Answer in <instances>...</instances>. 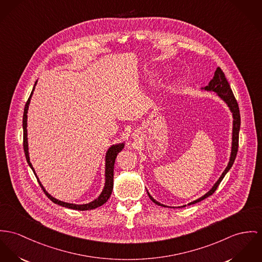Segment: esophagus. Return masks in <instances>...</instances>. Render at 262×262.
<instances>
[{"label":"esophagus","mask_w":262,"mask_h":262,"mask_svg":"<svg viewBox=\"0 0 262 262\" xmlns=\"http://www.w3.org/2000/svg\"><path fill=\"white\" fill-rule=\"evenodd\" d=\"M133 137L136 139V138L138 137V133H134V134H133Z\"/></svg>","instance_id":"1"}]
</instances>
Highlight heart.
<instances>
[{
	"label": "heart",
	"instance_id": "b5f03b06",
	"mask_svg": "<svg viewBox=\"0 0 262 262\" xmlns=\"http://www.w3.org/2000/svg\"><path fill=\"white\" fill-rule=\"evenodd\" d=\"M159 75H160V72L158 70H154V71L150 72V76L151 77H158Z\"/></svg>",
	"mask_w": 262,
	"mask_h": 262
}]
</instances>
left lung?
<instances>
[{
  "label": "left lung",
  "instance_id": "left-lung-1",
  "mask_svg": "<svg viewBox=\"0 0 262 262\" xmlns=\"http://www.w3.org/2000/svg\"><path fill=\"white\" fill-rule=\"evenodd\" d=\"M202 91H205V92H214L219 98H221L222 101H224L226 103V105L228 106L231 115H232V138H231V151H230V157H229V161L227 163V166L225 167V169L223 170V172L221 176V178L217 180V181L213 184V186L205 193L203 194L202 198L193 201V202H189L187 203V205H190V204H194L196 202H202L204 199L208 198L209 195H211L217 188V186L220 185V183L222 182L223 178L225 177V174L228 172V170L231 168L233 162L235 161V158H236V155H237V149H238V136H239V129H241V114H239V107H238V104H237V101L235 100L234 96H233V93L231 91V88L228 83V81L226 80L223 72L222 71L221 68H217L216 71L214 72V76L212 78V80L208 82V84L204 88L201 89ZM147 191V189H146ZM147 194L149 196V199L152 201V202H155L156 204L158 205H161L163 207H169L167 205H164L161 202H157L150 194L149 192L147 191ZM186 205H182V206H179V207H184Z\"/></svg>",
  "mask_w": 262,
  "mask_h": 262
}]
</instances>
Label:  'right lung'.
I'll return each mask as SVG.
<instances>
[{
    "label": "right lung",
    "mask_w": 262,
    "mask_h": 262,
    "mask_svg": "<svg viewBox=\"0 0 262 262\" xmlns=\"http://www.w3.org/2000/svg\"><path fill=\"white\" fill-rule=\"evenodd\" d=\"M38 81H36L35 82V85L33 88V91L31 93V96L29 98V100L27 101L26 105H25V110H24V116H23V129H24V150H25V156H26V160L28 161V164L30 165V167L32 168V170L34 171L37 180L40 183V187L41 189L43 190V192L46 193V195L54 202L56 204H59L60 206H63V207H68V208H72V209H78V210H91V209H95L99 206H101L102 204H104L105 202L108 201L111 194H112V191H113V187H114V166H115V161L117 159V156L119 155V152H121V150L123 149L125 143L124 142H120V143H117V144H113L108 147V149L106 150V154H105V158H104V161H105V164H104V186H103V189L101 190V194L96 199L94 200L93 202H89V203H84V204H75V203H70V202H61L59 201L57 199H55L54 196H52L47 190L46 188L42 186L41 182H40L31 161H30V155H29V143H28V129H27V126H28V110H29V105H30V102H31V99H32V96L34 94V91H35V86L37 84Z\"/></svg>",
    "instance_id": "add662e5"
}]
</instances>
